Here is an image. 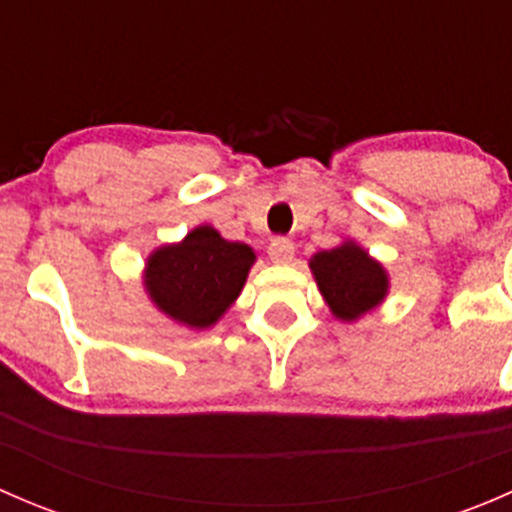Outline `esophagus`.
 I'll return each instance as SVG.
<instances>
[{"label": "esophagus", "mask_w": 512, "mask_h": 512, "mask_svg": "<svg viewBox=\"0 0 512 512\" xmlns=\"http://www.w3.org/2000/svg\"><path fill=\"white\" fill-rule=\"evenodd\" d=\"M267 252H270V257L277 265H287L294 257V242L287 240V237H275V240L270 242V247H267Z\"/></svg>", "instance_id": "34e87169"}]
</instances>
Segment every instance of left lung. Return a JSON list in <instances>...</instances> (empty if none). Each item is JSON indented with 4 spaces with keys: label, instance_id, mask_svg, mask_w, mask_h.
Returning a JSON list of instances; mask_svg holds the SVG:
<instances>
[{
    "label": "left lung",
    "instance_id": "8db88e82",
    "mask_svg": "<svg viewBox=\"0 0 512 512\" xmlns=\"http://www.w3.org/2000/svg\"><path fill=\"white\" fill-rule=\"evenodd\" d=\"M309 265L329 309L347 322L374 309L389 287L384 267L354 242L317 252Z\"/></svg>",
    "mask_w": 512,
    "mask_h": 512
}]
</instances>
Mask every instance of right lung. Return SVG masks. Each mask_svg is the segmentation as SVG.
Wrapping results in <instances>:
<instances>
[{"label":"right lung","instance_id":"right-lung-1","mask_svg":"<svg viewBox=\"0 0 512 512\" xmlns=\"http://www.w3.org/2000/svg\"><path fill=\"white\" fill-rule=\"evenodd\" d=\"M255 252L218 230L195 227L180 245L160 247L146 267L151 299L175 322L205 329L220 319L247 280Z\"/></svg>","mask_w":512,"mask_h":512}]
</instances>
